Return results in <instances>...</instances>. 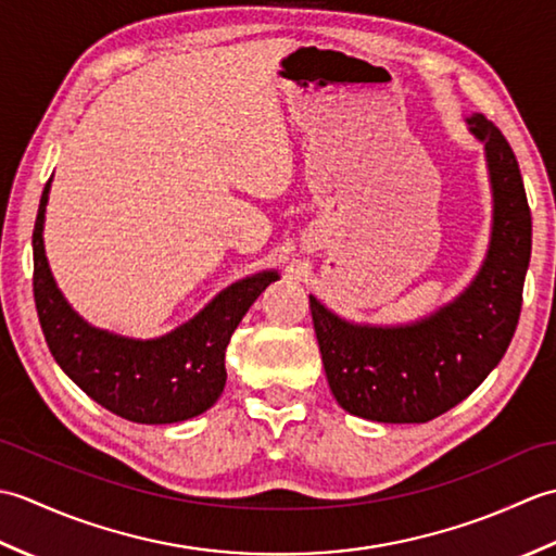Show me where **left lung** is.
I'll return each mask as SVG.
<instances>
[{
  "label": "left lung",
  "instance_id": "obj_1",
  "mask_svg": "<svg viewBox=\"0 0 556 556\" xmlns=\"http://www.w3.org/2000/svg\"><path fill=\"white\" fill-rule=\"evenodd\" d=\"M485 148L492 188L488 255L473 281L408 325H361L311 296L327 382L351 416L428 422L473 394L497 368L521 315L533 222L511 146L482 114L466 119Z\"/></svg>",
  "mask_w": 556,
  "mask_h": 556
}]
</instances>
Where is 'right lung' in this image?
<instances>
[{
    "label": "right lung",
    "instance_id": "right-lung-1",
    "mask_svg": "<svg viewBox=\"0 0 556 556\" xmlns=\"http://www.w3.org/2000/svg\"><path fill=\"white\" fill-rule=\"evenodd\" d=\"M47 181L33 229V293L47 346L71 380L102 408L131 422L167 425L195 418L222 396L233 329L271 281L265 269L233 281L203 311L157 339H134L92 327L59 291L45 255Z\"/></svg>",
    "mask_w": 556,
    "mask_h": 556
}]
</instances>
